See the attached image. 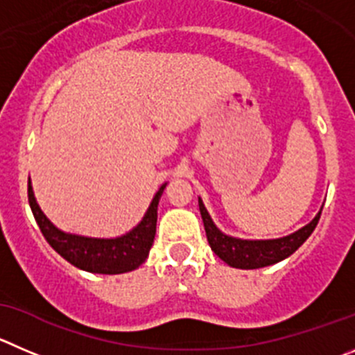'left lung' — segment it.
<instances>
[{
	"label": "left lung",
	"instance_id": "left-lung-1",
	"mask_svg": "<svg viewBox=\"0 0 355 355\" xmlns=\"http://www.w3.org/2000/svg\"><path fill=\"white\" fill-rule=\"evenodd\" d=\"M198 203H200L201 218H203L207 240L210 243L211 250L224 263L233 268H240V270H257V268L271 266V264L287 259L313 233L317 223H319L320 214H322V208H320L319 214L306 226L287 234V236L273 238V240H243V238L230 236V234L223 233L211 220L201 198L198 200Z\"/></svg>",
	"mask_w": 355,
	"mask_h": 355
}]
</instances>
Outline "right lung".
Returning a JSON list of instances; mask_svg holds the SVG:
<instances>
[{"label": "right lung", "instance_id": "right-lung-1", "mask_svg": "<svg viewBox=\"0 0 355 355\" xmlns=\"http://www.w3.org/2000/svg\"><path fill=\"white\" fill-rule=\"evenodd\" d=\"M166 185L168 184H162L159 187L140 223L125 234L115 238L82 236V234L66 233L55 227L36 203L31 178L28 182V198L40 231L59 256L64 257L73 266L89 271V273L121 275L137 270L148 257L155 236L157 205Z\"/></svg>", "mask_w": 355, "mask_h": 355}]
</instances>
